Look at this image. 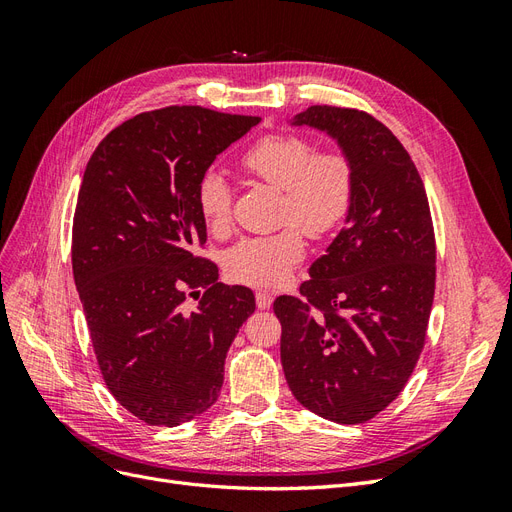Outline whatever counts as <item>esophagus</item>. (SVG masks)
<instances>
[{"label":"esophagus","mask_w":512,"mask_h":512,"mask_svg":"<svg viewBox=\"0 0 512 512\" xmlns=\"http://www.w3.org/2000/svg\"><path fill=\"white\" fill-rule=\"evenodd\" d=\"M273 303V292L271 290H256V305L258 309H269Z\"/></svg>","instance_id":"34e87169"}]
</instances>
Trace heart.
<instances>
[{"instance_id": "b5f03b06", "label": "heart", "mask_w": 512, "mask_h": 512, "mask_svg": "<svg viewBox=\"0 0 512 512\" xmlns=\"http://www.w3.org/2000/svg\"><path fill=\"white\" fill-rule=\"evenodd\" d=\"M241 168L282 190V222L292 224L241 239L226 252L224 267L235 282L277 286L305 256L303 230L322 239L344 222L354 196V168L342 151H316L307 138L290 132L258 138L243 151ZM196 205L213 232L226 230L232 192L222 175L209 170L200 177Z\"/></svg>"}]
</instances>
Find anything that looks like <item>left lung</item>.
<instances>
[{
  "label": "left lung",
  "mask_w": 512,
  "mask_h": 512,
  "mask_svg": "<svg viewBox=\"0 0 512 512\" xmlns=\"http://www.w3.org/2000/svg\"><path fill=\"white\" fill-rule=\"evenodd\" d=\"M290 123L335 138L354 168V196L301 297L273 303L284 376L307 410L365 423L397 399L425 346L436 290L429 200L410 153L376 117L309 106Z\"/></svg>",
  "instance_id": "obj_1"
}]
</instances>
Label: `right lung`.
Segmentation results:
<instances>
[{"instance_id":"1","label":"right lung","mask_w":512,"mask_h":512,"mask_svg":"<svg viewBox=\"0 0 512 512\" xmlns=\"http://www.w3.org/2000/svg\"><path fill=\"white\" fill-rule=\"evenodd\" d=\"M260 117L166 106L108 132L87 162L72 224V273L108 391L147 425L209 410L254 292L194 256L207 224L196 185ZM203 287L194 313L184 294Z\"/></svg>"}]
</instances>
